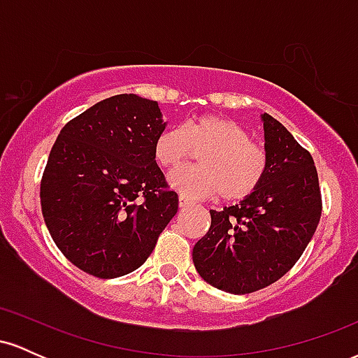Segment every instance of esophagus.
I'll return each mask as SVG.
<instances>
[{"mask_svg": "<svg viewBox=\"0 0 358 358\" xmlns=\"http://www.w3.org/2000/svg\"><path fill=\"white\" fill-rule=\"evenodd\" d=\"M178 205H180V208H188V207H192L193 202H192V200L185 199L183 195H180V199H178Z\"/></svg>", "mask_w": 358, "mask_h": 358, "instance_id": "obj_1", "label": "esophagus"}]
</instances>
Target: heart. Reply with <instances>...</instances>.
I'll return each instance as SVG.
<instances>
[{
  "label": "heart",
  "instance_id": "obj_1",
  "mask_svg": "<svg viewBox=\"0 0 358 358\" xmlns=\"http://www.w3.org/2000/svg\"><path fill=\"white\" fill-rule=\"evenodd\" d=\"M203 152L200 167L170 175V185L190 199L219 195L222 202L241 203L261 188L268 173V153L252 143L241 122L219 114H202L183 127H168L155 143V159L165 170L186 164Z\"/></svg>",
  "mask_w": 358,
  "mask_h": 358
}]
</instances>
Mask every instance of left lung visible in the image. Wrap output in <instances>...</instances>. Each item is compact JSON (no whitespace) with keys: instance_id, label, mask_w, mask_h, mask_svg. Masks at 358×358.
Returning a JSON list of instances; mask_svg holds the SVG:
<instances>
[{"instance_id":"left-lung-1","label":"left lung","mask_w":358,"mask_h":358,"mask_svg":"<svg viewBox=\"0 0 358 358\" xmlns=\"http://www.w3.org/2000/svg\"><path fill=\"white\" fill-rule=\"evenodd\" d=\"M268 173L245 202L210 210V229L193 248L208 285L248 294L296 264L322 217V192L310 151L278 119L262 114Z\"/></svg>"}]
</instances>
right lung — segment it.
<instances>
[{
    "label": "right lung",
    "instance_id": "obj_1",
    "mask_svg": "<svg viewBox=\"0 0 358 358\" xmlns=\"http://www.w3.org/2000/svg\"><path fill=\"white\" fill-rule=\"evenodd\" d=\"M165 126L158 102L119 94L71 119L53 143L40 183L43 219L62 254L90 276L138 269L178 212L155 159Z\"/></svg>",
    "mask_w": 358,
    "mask_h": 358
}]
</instances>
